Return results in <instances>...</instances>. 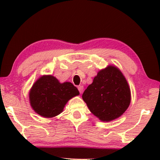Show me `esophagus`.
Segmentation results:
<instances>
[{
  "mask_svg": "<svg viewBox=\"0 0 160 160\" xmlns=\"http://www.w3.org/2000/svg\"><path fill=\"white\" fill-rule=\"evenodd\" d=\"M78 90H79L80 93V94H82V92H83V89H84L83 86H82V85H79V86L78 87Z\"/></svg>",
  "mask_w": 160,
  "mask_h": 160,
  "instance_id": "esophagus-1",
  "label": "esophagus"
}]
</instances>
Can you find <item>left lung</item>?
Masks as SVG:
<instances>
[{
    "label": "left lung",
    "instance_id": "1",
    "mask_svg": "<svg viewBox=\"0 0 160 160\" xmlns=\"http://www.w3.org/2000/svg\"><path fill=\"white\" fill-rule=\"evenodd\" d=\"M90 112L103 121H110L126 112L131 90L125 77L114 66L100 70L82 94Z\"/></svg>",
    "mask_w": 160,
    "mask_h": 160
}]
</instances>
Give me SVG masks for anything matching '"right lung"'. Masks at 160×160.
Wrapping results in <instances>:
<instances>
[{
    "instance_id": "1",
    "label": "right lung",
    "mask_w": 160,
    "mask_h": 160,
    "mask_svg": "<svg viewBox=\"0 0 160 160\" xmlns=\"http://www.w3.org/2000/svg\"><path fill=\"white\" fill-rule=\"evenodd\" d=\"M72 83H60L52 75H44L37 80L29 92L30 104L43 117L51 118L63 112L70 99L79 94Z\"/></svg>"
}]
</instances>
